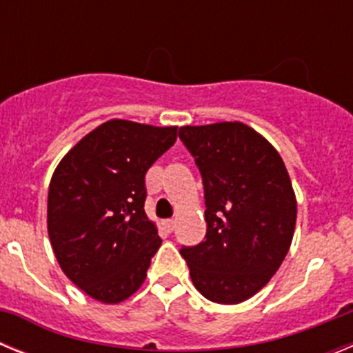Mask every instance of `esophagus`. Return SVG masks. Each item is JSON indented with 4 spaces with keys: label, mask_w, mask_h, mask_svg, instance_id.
I'll use <instances>...</instances> for the list:
<instances>
[{
    "label": "esophagus",
    "mask_w": 353,
    "mask_h": 353,
    "mask_svg": "<svg viewBox=\"0 0 353 353\" xmlns=\"http://www.w3.org/2000/svg\"><path fill=\"white\" fill-rule=\"evenodd\" d=\"M162 224H164V230H166L168 233H171L174 230V221L173 219H166Z\"/></svg>",
    "instance_id": "34e87169"
}]
</instances>
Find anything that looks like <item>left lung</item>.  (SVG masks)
<instances>
[{
    "mask_svg": "<svg viewBox=\"0 0 353 353\" xmlns=\"http://www.w3.org/2000/svg\"><path fill=\"white\" fill-rule=\"evenodd\" d=\"M205 189L207 235L180 254L198 292L239 304L281 267L293 239L297 201L285 162L263 136L240 121L182 127Z\"/></svg>",
    "mask_w": 353,
    "mask_h": 353,
    "instance_id": "obj_1",
    "label": "left lung"
}]
</instances>
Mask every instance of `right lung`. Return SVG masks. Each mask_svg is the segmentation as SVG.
<instances>
[{"label": "right lung", "instance_id": "obj_1", "mask_svg": "<svg viewBox=\"0 0 353 353\" xmlns=\"http://www.w3.org/2000/svg\"><path fill=\"white\" fill-rule=\"evenodd\" d=\"M176 141V127L109 120L54 170L48 230L65 276L86 295L118 304L143 285L161 248L145 214V174Z\"/></svg>", "mask_w": 353, "mask_h": 353}]
</instances>
